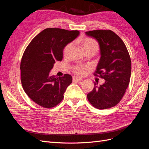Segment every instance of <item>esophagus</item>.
<instances>
[{
    "label": "esophagus",
    "instance_id": "obj_1",
    "mask_svg": "<svg viewBox=\"0 0 149 149\" xmlns=\"http://www.w3.org/2000/svg\"><path fill=\"white\" fill-rule=\"evenodd\" d=\"M73 80L74 81H81L82 80V79L78 77V76H73Z\"/></svg>",
    "mask_w": 149,
    "mask_h": 149
}]
</instances>
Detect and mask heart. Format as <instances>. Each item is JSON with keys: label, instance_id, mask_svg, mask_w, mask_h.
<instances>
[{"label": "heart", "instance_id": "heart-1", "mask_svg": "<svg viewBox=\"0 0 149 149\" xmlns=\"http://www.w3.org/2000/svg\"><path fill=\"white\" fill-rule=\"evenodd\" d=\"M79 44L83 51L87 50V49H94V50L97 52L98 48H99L97 43L95 41V40H94L92 38H83L80 40ZM71 47V44L67 45L65 47L63 51V53L65 55H66L68 53ZM88 69H89V67L88 66H79L75 68L74 71L78 74L82 75L84 73L85 71Z\"/></svg>", "mask_w": 149, "mask_h": 149}]
</instances>
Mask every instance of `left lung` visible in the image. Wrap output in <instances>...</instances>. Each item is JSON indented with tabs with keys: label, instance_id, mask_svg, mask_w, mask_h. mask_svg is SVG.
Masks as SVG:
<instances>
[{
	"label": "left lung",
	"instance_id": "left-lung-1",
	"mask_svg": "<svg viewBox=\"0 0 149 149\" xmlns=\"http://www.w3.org/2000/svg\"><path fill=\"white\" fill-rule=\"evenodd\" d=\"M97 40L101 57L95 75L105 80L103 84L94 83L93 89L88 94L89 102L99 109L116 106L127 88L131 74V61L123 40L111 30H97L85 32Z\"/></svg>",
	"mask_w": 149,
	"mask_h": 149
}]
</instances>
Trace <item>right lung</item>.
I'll use <instances>...</instances> for the list:
<instances>
[{"mask_svg": "<svg viewBox=\"0 0 149 149\" xmlns=\"http://www.w3.org/2000/svg\"><path fill=\"white\" fill-rule=\"evenodd\" d=\"M79 35L78 30L48 28L31 40L26 47L20 63L21 82L24 91L31 100L45 108L58 104L72 82V76H49L56 61L63 59L68 44Z\"/></svg>", "mask_w": 149, "mask_h": 149, "instance_id": "add662e5", "label": "right lung"}]
</instances>
